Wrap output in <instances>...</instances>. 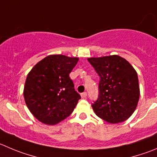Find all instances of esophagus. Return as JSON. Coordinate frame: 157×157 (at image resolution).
<instances>
[{
  "instance_id": "esophagus-1",
  "label": "esophagus",
  "mask_w": 157,
  "mask_h": 157,
  "mask_svg": "<svg viewBox=\"0 0 157 157\" xmlns=\"http://www.w3.org/2000/svg\"><path fill=\"white\" fill-rule=\"evenodd\" d=\"M81 96L82 98H86V96H87V93L86 92H83V93L81 94Z\"/></svg>"
}]
</instances>
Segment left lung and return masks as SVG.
<instances>
[{
  "instance_id": "obj_1",
  "label": "left lung",
  "mask_w": 157,
  "mask_h": 157,
  "mask_svg": "<svg viewBox=\"0 0 157 157\" xmlns=\"http://www.w3.org/2000/svg\"><path fill=\"white\" fill-rule=\"evenodd\" d=\"M100 77L98 99L92 105L97 116L109 123L129 119L140 98L137 73L128 61L119 55L89 58Z\"/></svg>"
}]
</instances>
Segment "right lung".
<instances>
[{
  "mask_svg": "<svg viewBox=\"0 0 157 157\" xmlns=\"http://www.w3.org/2000/svg\"><path fill=\"white\" fill-rule=\"evenodd\" d=\"M78 58L48 55L33 67L24 88L25 101L40 122L55 125L69 116L81 96L74 89L69 74Z\"/></svg>",
  "mask_w": 157,
  "mask_h": 157,
  "instance_id": "right-lung-1",
  "label": "right lung"
}]
</instances>
